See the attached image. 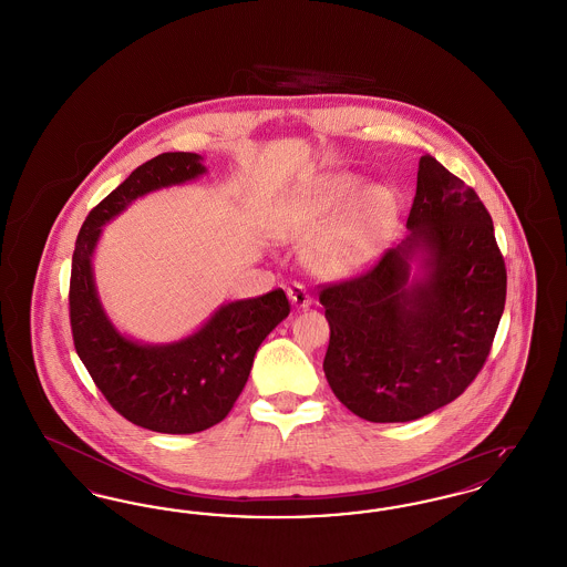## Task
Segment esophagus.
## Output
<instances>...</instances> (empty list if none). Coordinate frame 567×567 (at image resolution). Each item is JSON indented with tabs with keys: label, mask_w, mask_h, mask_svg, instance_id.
<instances>
[{
	"label": "esophagus",
	"mask_w": 567,
	"mask_h": 567,
	"mask_svg": "<svg viewBox=\"0 0 567 567\" xmlns=\"http://www.w3.org/2000/svg\"><path fill=\"white\" fill-rule=\"evenodd\" d=\"M287 296H289L293 308H297V310H306V308L312 306V297L306 291V287L299 285V282H293V285L287 289Z\"/></svg>",
	"instance_id": "34e87169"
}]
</instances>
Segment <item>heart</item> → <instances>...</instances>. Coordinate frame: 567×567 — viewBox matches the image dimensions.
<instances>
[{"instance_id":"1","label":"heart","mask_w":567,"mask_h":567,"mask_svg":"<svg viewBox=\"0 0 567 567\" xmlns=\"http://www.w3.org/2000/svg\"><path fill=\"white\" fill-rule=\"evenodd\" d=\"M361 178L349 172L323 174L303 185L276 218L282 240L303 243L361 189ZM398 215L395 193L384 185L363 190L351 208L306 246L303 259L319 276H347L377 259L382 240Z\"/></svg>"}]
</instances>
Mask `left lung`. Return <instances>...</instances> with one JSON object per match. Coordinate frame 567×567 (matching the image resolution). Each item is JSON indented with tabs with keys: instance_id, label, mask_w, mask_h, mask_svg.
Instances as JSON below:
<instances>
[{
	"instance_id": "1",
	"label": "left lung",
	"mask_w": 567,
	"mask_h": 567,
	"mask_svg": "<svg viewBox=\"0 0 567 567\" xmlns=\"http://www.w3.org/2000/svg\"><path fill=\"white\" fill-rule=\"evenodd\" d=\"M404 243L374 268L323 285V370L336 398L372 423L451 404L478 377L506 303V266L476 190L421 157ZM420 274L409 278V264Z\"/></svg>"
}]
</instances>
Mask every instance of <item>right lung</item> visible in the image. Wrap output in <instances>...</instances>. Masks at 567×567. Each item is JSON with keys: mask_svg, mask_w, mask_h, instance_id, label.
<instances>
[{"mask_svg": "<svg viewBox=\"0 0 567 567\" xmlns=\"http://www.w3.org/2000/svg\"><path fill=\"white\" fill-rule=\"evenodd\" d=\"M206 174L195 153H163L142 163L82 223L72 257L70 323L84 368L109 404L137 427L197 433L220 423L243 393L255 352L289 317L282 289L220 306L195 333L169 344H142L110 323L93 280L102 227L134 199Z\"/></svg>", "mask_w": 567, "mask_h": 567, "instance_id": "right-lung-1", "label": "right lung"}]
</instances>
